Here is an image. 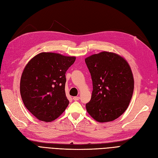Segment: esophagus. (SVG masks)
<instances>
[{"mask_svg":"<svg viewBox=\"0 0 158 158\" xmlns=\"http://www.w3.org/2000/svg\"><path fill=\"white\" fill-rule=\"evenodd\" d=\"M73 100H74V101L79 100H80V97H79V96H74V97H73Z\"/></svg>","mask_w":158,"mask_h":158,"instance_id":"34e87169","label":"esophagus"}]
</instances>
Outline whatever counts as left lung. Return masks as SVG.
Wrapping results in <instances>:
<instances>
[{"mask_svg": "<svg viewBox=\"0 0 158 158\" xmlns=\"http://www.w3.org/2000/svg\"><path fill=\"white\" fill-rule=\"evenodd\" d=\"M93 90L87 112L98 122L116 120L127 108L133 95L134 76L129 64L114 52H101L85 59Z\"/></svg>", "mask_w": 158, "mask_h": 158, "instance_id": "8db88e82", "label": "left lung"}]
</instances>
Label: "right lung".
<instances>
[{
  "label": "right lung",
  "mask_w": 158,
  "mask_h": 158,
  "mask_svg": "<svg viewBox=\"0 0 158 158\" xmlns=\"http://www.w3.org/2000/svg\"><path fill=\"white\" fill-rule=\"evenodd\" d=\"M75 60V56L41 52L25 66L20 83L21 98L25 107L39 120L52 122L67 108L65 74Z\"/></svg>",
  "instance_id": "right-lung-1"
}]
</instances>
